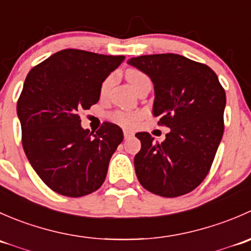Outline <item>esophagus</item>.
<instances>
[{
	"label": "esophagus",
	"mask_w": 251,
	"mask_h": 251,
	"mask_svg": "<svg viewBox=\"0 0 251 251\" xmlns=\"http://www.w3.org/2000/svg\"><path fill=\"white\" fill-rule=\"evenodd\" d=\"M133 136V132L130 130H124V137H125V140H127V138L132 137Z\"/></svg>",
	"instance_id": "obj_1"
}]
</instances>
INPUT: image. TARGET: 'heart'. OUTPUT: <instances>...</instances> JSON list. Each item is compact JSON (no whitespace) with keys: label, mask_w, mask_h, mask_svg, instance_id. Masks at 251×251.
I'll list each match as a JSON object with an SVG mask.
<instances>
[{"label":"heart","mask_w":251,"mask_h":251,"mask_svg":"<svg viewBox=\"0 0 251 251\" xmlns=\"http://www.w3.org/2000/svg\"><path fill=\"white\" fill-rule=\"evenodd\" d=\"M143 77H146V75L137 69H128L127 72H126V78H127V81L131 83L132 87H135L136 83ZM113 80H114L113 76L105 78L104 82L102 83V87H100V95L104 96L105 93L108 92L111 83H113ZM110 118L111 120L115 121V123L119 124V125L125 126V127H132V126H135L136 124H137V121L140 120V114L135 113V111L116 110L114 111V113H111Z\"/></svg>","instance_id":"heart-1"}]
</instances>
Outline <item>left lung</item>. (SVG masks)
<instances>
[{
  "mask_svg": "<svg viewBox=\"0 0 251 251\" xmlns=\"http://www.w3.org/2000/svg\"><path fill=\"white\" fill-rule=\"evenodd\" d=\"M127 63L153 81V115L170 128L161 143L148 132L136 133L142 144L135 156L138 181L166 198L189 193L209 174L224 135V87L211 68L183 55H141Z\"/></svg>",
  "mask_w": 251,
  "mask_h": 251,
  "instance_id": "left-lung-1",
  "label": "left lung"
}]
</instances>
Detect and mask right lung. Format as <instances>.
<instances>
[{
	"mask_svg": "<svg viewBox=\"0 0 251 251\" xmlns=\"http://www.w3.org/2000/svg\"><path fill=\"white\" fill-rule=\"evenodd\" d=\"M124 55L63 50L32 68L17 103L23 148L40 178L55 193L87 196L104 182L123 130L103 123L81 127L80 111L100 100L103 81Z\"/></svg>",
	"mask_w": 251,
	"mask_h": 251,
	"instance_id": "obj_1",
	"label": "right lung"
}]
</instances>
